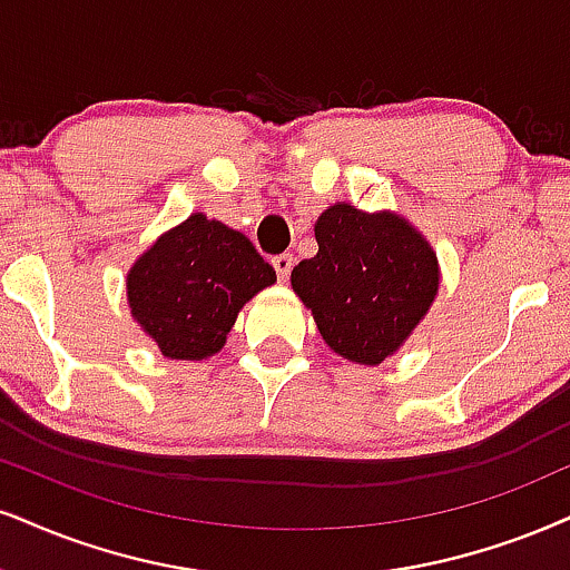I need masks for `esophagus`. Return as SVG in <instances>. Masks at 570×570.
<instances>
[{"label":"esophagus","mask_w":570,"mask_h":570,"mask_svg":"<svg viewBox=\"0 0 570 570\" xmlns=\"http://www.w3.org/2000/svg\"><path fill=\"white\" fill-rule=\"evenodd\" d=\"M293 264H296V258H293V253H279V256H274V258H272L274 272H277V277L283 279V283H285L287 277H291Z\"/></svg>","instance_id":"34e87169"}]
</instances>
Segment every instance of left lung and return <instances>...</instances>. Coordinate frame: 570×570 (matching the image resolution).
Segmentation results:
<instances>
[{"label": "left lung", "instance_id": "1", "mask_svg": "<svg viewBox=\"0 0 570 570\" xmlns=\"http://www.w3.org/2000/svg\"><path fill=\"white\" fill-rule=\"evenodd\" d=\"M317 256L291 274L335 354L381 364L425 317L439 291V262L420 232L396 214L338 203L314 224Z\"/></svg>", "mask_w": 570, "mask_h": 570}]
</instances>
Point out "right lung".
Returning <instances> with one entry per match:
<instances>
[{
  "label": "right lung",
  "instance_id": "add662e5",
  "mask_svg": "<svg viewBox=\"0 0 570 570\" xmlns=\"http://www.w3.org/2000/svg\"><path fill=\"white\" fill-rule=\"evenodd\" d=\"M277 274L248 237L193 214L166 232L126 277L135 320L171 360L216 354L245 301Z\"/></svg>",
  "mask_w": 570,
  "mask_h": 570
}]
</instances>
